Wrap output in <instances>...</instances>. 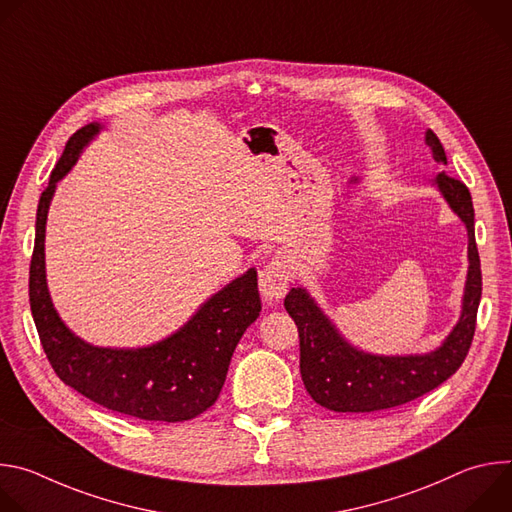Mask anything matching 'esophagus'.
<instances>
[{"label":"esophagus","mask_w":512,"mask_h":512,"mask_svg":"<svg viewBox=\"0 0 512 512\" xmlns=\"http://www.w3.org/2000/svg\"><path fill=\"white\" fill-rule=\"evenodd\" d=\"M291 269L285 257H273L259 273V289L265 300H281L287 294Z\"/></svg>","instance_id":"obj_1"}]
</instances>
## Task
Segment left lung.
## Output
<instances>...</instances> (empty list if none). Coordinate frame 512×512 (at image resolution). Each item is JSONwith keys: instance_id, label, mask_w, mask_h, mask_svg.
Wrapping results in <instances>:
<instances>
[{"instance_id": "8db88e82", "label": "left lung", "mask_w": 512, "mask_h": 512, "mask_svg": "<svg viewBox=\"0 0 512 512\" xmlns=\"http://www.w3.org/2000/svg\"><path fill=\"white\" fill-rule=\"evenodd\" d=\"M425 141L437 164L448 166L442 141L429 129ZM454 212L468 229V281L460 322L435 352L423 356H373L354 350L340 338L306 289L294 287L285 296V310L300 336V373L310 397L338 413H369L409 403L448 381L470 350L482 296L480 257L474 237V206L468 186L440 172L435 178Z\"/></svg>"}]
</instances>
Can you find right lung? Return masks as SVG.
Listing matches in <instances>:
<instances>
[{
  "label": "right lung",
  "mask_w": 512,
  "mask_h": 512,
  "mask_svg": "<svg viewBox=\"0 0 512 512\" xmlns=\"http://www.w3.org/2000/svg\"><path fill=\"white\" fill-rule=\"evenodd\" d=\"M97 131L99 125L89 123L72 133L38 202L30 263V308L36 330L58 379L87 399L145 421H186L206 411L221 395L237 342L261 312L257 271L249 269L218 291L184 328L154 346L95 348L72 334L58 318L46 287V214L56 182Z\"/></svg>",
  "instance_id": "add662e5"
}]
</instances>
